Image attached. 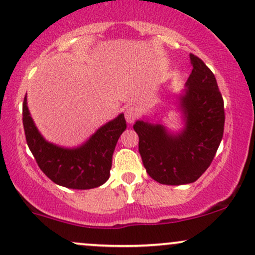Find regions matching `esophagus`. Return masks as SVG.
Instances as JSON below:
<instances>
[{
  "mask_svg": "<svg viewBox=\"0 0 255 255\" xmlns=\"http://www.w3.org/2000/svg\"><path fill=\"white\" fill-rule=\"evenodd\" d=\"M125 116L128 124H134L139 118V110L135 107H128L125 112Z\"/></svg>",
  "mask_w": 255,
  "mask_h": 255,
  "instance_id": "34e87169",
  "label": "esophagus"
}]
</instances>
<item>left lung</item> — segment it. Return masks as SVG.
Wrapping results in <instances>:
<instances>
[{
    "label": "left lung",
    "instance_id": "left-lung-1",
    "mask_svg": "<svg viewBox=\"0 0 255 255\" xmlns=\"http://www.w3.org/2000/svg\"><path fill=\"white\" fill-rule=\"evenodd\" d=\"M192 71L179 109L185 120L182 133L171 134L162 125L136 121L139 152L149 177L160 184L194 183L210 166L225 129V106L211 70L190 54Z\"/></svg>",
    "mask_w": 255,
    "mask_h": 255
}]
</instances>
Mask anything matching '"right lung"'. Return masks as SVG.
I'll return each mask as SVG.
<instances>
[{
    "label": "right lung",
    "mask_w": 255,
    "mask_h": 255,
    "mask_svg": "<svg viewBox=\"0 0 255 255\" xmlns=\"http://www.w3.org/2000/svg\"><path fill=\"white\" fill-rule=\"evenodd\" d=\"M22 122L27 145L40 170L58 185L76 190L97 188L108 180L116 142L127 127L125 115L120 114L102 126L82 146L64 148L47 142L41 136L30 118L26 96Z\"/></svg>",
    "instance_id": "1"
}]
</instances>
